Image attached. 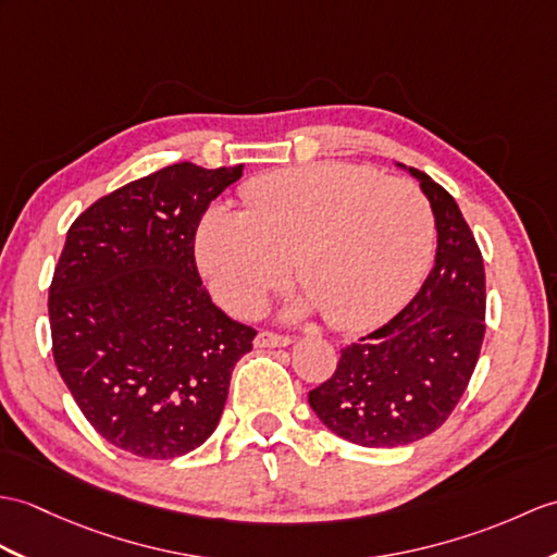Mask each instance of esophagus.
<instances>
[{
	"mask_svg": "<svg viewBox=\"0 0 557 557\" xmlns=\"http://www.w3.org/2000/svg\"><path fill=\"white\" fill-rule=\"evenodd\" d=\"M289 344H292L289 337H284V334H275V332H258L253 339L256 348H282Z\"/></svg>",
	"mask_w": 557,
	"mask_h": 557,
	"instance_id": "1",
	"label": "esophagus"
}]
</instances>
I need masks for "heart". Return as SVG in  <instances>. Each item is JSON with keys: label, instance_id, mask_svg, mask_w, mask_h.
Wrapping results in <instances>:
<instances>
[{"label": "heart", "instance_id": "obj_1", "mask_svg": "<svg viewBox=\"0 0 557 557\" xmlns=\"http://www.w3.org/2000/svg\"><path fill=\"white\" fill-rule=\"evenodd\" d=\"M244 211L213 203L194 256L215 301L251 318L289 280L306 294L294 315L322 310L339 330L389 318L420 282L432 251L422 191L351 163H310L256 177Z\"/></svg>", "mask_w": 557, "mask_h": 557}]
</instances>
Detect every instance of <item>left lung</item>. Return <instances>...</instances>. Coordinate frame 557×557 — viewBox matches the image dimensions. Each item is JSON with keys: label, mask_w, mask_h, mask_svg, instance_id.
<instances>
[{"label": "left lung", "mask_w": 557, "mask_h": 557, "mask_svg": "<svg viewBox=\"0 0 557 557\" xmlns=\"http://www.w3.org/2000/svg\"><path fill=\"white\" fill-rule=\"evenodd\" d=\"M436 225L434 268L396 318L342 348L327 382L308 392L320 422L346 442L396 448L442 426L468 386L484 342V261L456 199L418 171Z\"/></svg>", "instance_id": "obj_1"}]
</instances>
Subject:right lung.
Instances as JSON below:
<instances>
[{"instance_id": "1", "label": "right lung", "mask_w": 557, "mask_h": 557, "mask_svg": "<svg viewBox=\"0 0 557 557\" xmlns=\"http://www.w3.org/2000/svg\"><path fill=\"white\" fill-rule=\"evenodd\" d=\"M244 165L175 163L75 218L49 287L54 360L75 404L115 448L171 460L223 416L256 330L227 318L194 263L209 203Z\"/></svg>"}]
</instances>
